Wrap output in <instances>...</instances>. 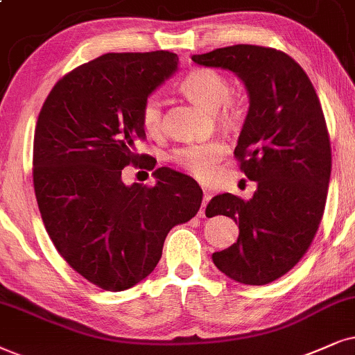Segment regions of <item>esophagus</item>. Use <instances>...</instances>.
<instances>
[{
    "label": "esophagus",
    "instance_id": "obj_1",
    "mask_svg": "<svg viewBox=\"0 0 355 355\" xmlns=\"http://www.w3.org/2000/svg\"><path fill=\"white\" fill-rule=\"evenodd\" d=\"M209 200H211V193L206 190V188H203V203H201V209H200V213H198L200 218L205 216V208H206V205H208Z\"/></svg>",
    "mask_w": 355,
    "mask_h": 355
}]
</instances>
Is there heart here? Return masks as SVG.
Masks as SVG:
<instances>
[{
  "mask_svg": "<svg viewBox=\"0 0 355 355\" xmlns=\"http://www.w3.org/2000/svg\"><path fill=\"white\" fill-rule=\"evenodd\" d=\"M180 89L196 105L216 113L219 118L230 119V111L221 107L231 96V87L223 75L208 69L193 70L180 82ZM141 121L147 132L157 134L162 129V101L159 96L147 98L141 110ZM226 147L219 141L188 144L173 152L172 159L193 177L205 180L213 175L216 164L223 159Z\"/></svg>",
  "mask_w": 355,
  "mask_h": 355,
  "instance_id": "heart-1",
  "label": "heart"
}]
</instances>
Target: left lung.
<instances>
[{
  "label": "left lung",
  "mask_w": 355,
  "mask_h": 355,
  "mask_svg": "<svg viewBox=\"0 0 355 355\" xmlns=\"http://www.w3.org/2000/svg\"><path fill=\"white\" fill-rule=\"evenodd\" d=\"M191 60L232 71L249 96L234 155L257 190L248 201L223 193L206 206L239 224L237 242L211 259L237 284L267 285L297 266L324 211L331 146L320 100L302 67L275 49L239 44Z\"/></svg>",
  "instance_id": "obj_1"
}]
</instances>
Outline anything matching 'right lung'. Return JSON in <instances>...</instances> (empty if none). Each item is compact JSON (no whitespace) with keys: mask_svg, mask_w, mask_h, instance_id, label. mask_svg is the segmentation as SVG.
<instances>
[{"mask_svg":"<svg viewBox=\"0 0 355 355\" xmlns=\"http://www.w3.org/2000/svg\"><path fill=\"white\" fill-rule=\"evenodd\" d=\"M178 70L167 51L105 53L58 80L34 134V190L40 216L67 263L103 290L123 291L150 275L168 231L198 213L203 191L160 167L155 185H125L141 165L144 101ZM154 168V167H152Z\"/></svg>","mask_w":355,"mask_h":355,"instance_id":"obj_1","label":"right lung"}]
</instances>
